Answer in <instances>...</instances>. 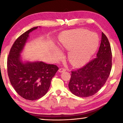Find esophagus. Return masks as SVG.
<instances>
[{"label":"esophagus","instance_id":"34e87169","mask_svg":"<svg viewBox=\"0 0 123 123\" xmlns=\"http://www.w3.org/2000/svg\"><path fill=\"white\" fill-rule=\"evenodd\" d=\"M66 70V69H65V68H60V69H59V72H60V73H62V72H65Z\"/></svg>","mask_w":123,"mask_h":123}]
</instances>
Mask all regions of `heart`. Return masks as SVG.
<instances>
[{
    "label": "heart",
    "instance_id": "obj_1",
    "mask_svg": "<svg viewBox=\"0 0 123 123\" xmlns=\"http://www.w3.org/2000/svg\"><path fill=\"white\" fill-rule=\"evenodd\" d=\"M62 48L70 50L68 60L73 66H80L86 63L96 51L99 45V38L94 33L85 29H78L64 32L60 38ZM58 58L62 53H56Z\"/></svg>",
    "mask_w": 123,
    "mask_h": 123
}]
</instances>
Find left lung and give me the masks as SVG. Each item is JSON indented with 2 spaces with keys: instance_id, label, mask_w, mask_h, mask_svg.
I'll list each match as a JSON object with an SVG mask.
<instances>
[{
  "instance_id": "8db88e82",
  "label": "left lung",
  "mask_w": 123,
  "mask_h": 123,
  "mask_svg": "<svg viewBox=\"0 0 123 123\" xmlns=\"http://www.w3.org/2000/svg\"><path fill=\"white\" fill-rule=\"evenodd\" d=\"M112 51L106 36L102 32L97 57L86 65L72 71L68 87L76 96L86 98L97 93L105 85L112 68Z\"/></svg>"
}]
</instances>
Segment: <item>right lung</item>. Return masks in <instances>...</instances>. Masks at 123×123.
Segmentation results:
<instances>
[{
  "label": "right lung",
  "mask_w": 123,
  "mask_h": 123,
  "mask_svg": "<svg viewBox=\"0 0 123 123\" xmlns=\"http://www.w3.org/2000/svg\"><path fill=\"white\" fill-rule=\"evenodd\" d=\"M37 28L30 29L18 37L11 47L7 61L10 83L20 97L29 100L38 99L46 94L52 78L59 70L54 64L43 62L23 63L20 60V53L29 33Z\"/></svg>",
  "instance_id": "1"
}]
</instances>
